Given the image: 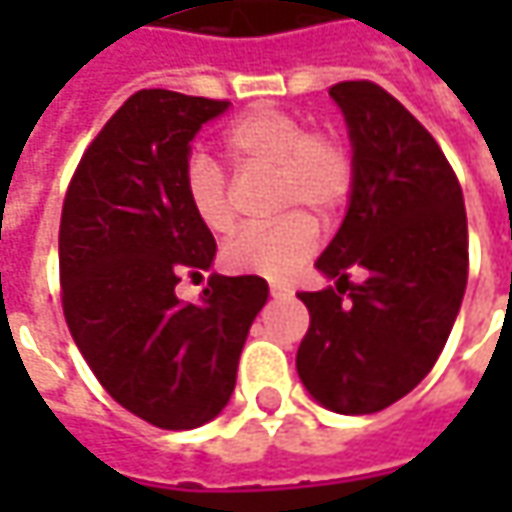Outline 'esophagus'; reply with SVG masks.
Wrapping results in <instances>:
<instances>
[{"instance_id": "1", "label": "esophagus", "mask_w": 512, "mask_h": 512, "mask_svg": "<svg viewBox=\"0 0 512 512\" xmlns=\"http://www.w3.org/2000/svg\"><path fill=\"white\" fill-rule=\"evenodd\" d=\"M270 293H273L276 299H287V296H293V290H290L287 285H279V282H273V285H270Z\"/></svg>"}]
</instances>
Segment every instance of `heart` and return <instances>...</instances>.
<instances>
[{"mask_svg":"<svg viewBox=\"0 0 512 512\" xmlns=\"http://www.w3.org/2000/svg\"><path fill=\"white\" fill-rule=\"evenodd\" d=\"M227 159L236 168L276 170V207L285 219L265 227H247L227 242L225 265L236 273L285 279L316 247V225L302 213L330 216L344 205L353 187V159L336 136L310 133L305 122L279 110L256 108L225 130ZM182 187L190 213L210 230L233 227V207L225 173L205 153L185 162Z\"/></svg>","mask_w":512,"mask_h":512,"instance_id":"1","label":"heart"}]
</instances>
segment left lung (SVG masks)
Instances as JSON below:
<instances>
[{"mask_svg":"<svg viewBox=\"0 0 512 512\" xmlns=\"http://www.w3.org/2000/svg\"><path fill=\"white\" fill-rule=\"evenodd\" d=\"M330 99L350 136L353 187L316 259L336 290L299 293L310 327L296 370L322 407L364 416L407 396L439 359L467 287V213L442 148L402 102L373 82H339ZM350 266L365 270L362 286L346 282Z\"/></svg>","mask_w":512,"mask_h":512,"instance_id":"obj_1","label":"left lung"}]
</instances>
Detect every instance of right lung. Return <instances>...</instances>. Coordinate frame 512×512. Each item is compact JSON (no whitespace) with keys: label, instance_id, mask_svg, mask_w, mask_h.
I'll return each mask as SVG.
<instances>
[{"label":"right lung","instance_id":"add662e5","mask_svg":"<svg viewBox=\"0 0 512 512\" xmlns=\"http://www.w3.org/2000/svg\"><path fill=\"white\" fill-rule=\"evenodd\" d=\"M227 108L173 90L133 93L85 150L62 207L70 336L116 402L165 430L202 427L225 410L270 296L262 276L219 273L199 302L176 296L185 273L202 276L216 259L182 173L196 133Z\"/></svg>","mask_w":512,"mask_h":512}]
</instances>
